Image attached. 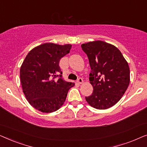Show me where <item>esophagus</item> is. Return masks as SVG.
Instances as JSON below:
<instances>
[{"label":"esophagus","instance_id":"1","mask_svg":"<svg viewBox=\"0 0 147 147\" xmlns=\"http://www.w3.org/2000/svg\"><path fill=\"white\" fill-rule=\"evenodd\" d=\"M77 82H78V84H83V83H84V81H83V80H82L81 78H79V79H78V81H77Z\"/></svg>","mask_w":147,"mask_h":147}]
</instances>
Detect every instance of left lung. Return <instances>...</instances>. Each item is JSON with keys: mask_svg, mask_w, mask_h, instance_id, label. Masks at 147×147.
I'll use <instances>...</instances> for the list:
<instances>
[{"mask_svg": "<svg viewBox=\"0 0 147 147\" xmlns=\"http://www.w3.org/2000/svg\"><path fill=\"white\" fill-rule=\"evenodd\" d=\"M81 46L89 59L90 81L94 88L86 101L96 109L111 108L121 99L130 84L128 62L117 47L105 41H90Z\"/></svg>", "mask_w": 147, "mask_h": 147, "instance_id": "8db88e82", "label": "left lung"}]
</instances>
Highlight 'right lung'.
<instances>
[{
    "label": "right lung",
    "instance_id": "obj_1",
    "mask_svg": "<svg viewBox=\"0 0 147 147\" xmlns=\"http://www.w3.org/2000/svg\"><path fill=\"white\" fill-rule=\"evenodd\" d=\"M71 48V44L43 43L31 49L24 59L20 69L22 89L29 103L39 111L51 113L59 110L75 85L62 78L59 66Z\"/></svg>",
    "mask_w": 147,
    "mask_h": 147
}]
</instances>
